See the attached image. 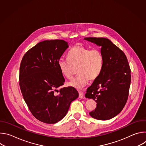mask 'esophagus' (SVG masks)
<instances>
[{
	"label": "esophagus",
	"instance_id": "obj_1",
	"mask_svg": "<svg viewBox=\"0 0 146 146\" xmlns=\"http://www.w3.org/2000/svg\"><path fill=\"white\" fill-rule=\"evenodd\" d=\"M84 93L82 92H79V98L80 99H84Z\"/></svg>",
	"mask_w": 146,
	"mask_h": 146
}]
</instances>
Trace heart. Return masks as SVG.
Wrapping results in <instances>:
<instances>
[{
	"instance_id": "b5f03b06",
	"label": "heart",
	"mask_w": 146,
	"mask_h": 146,
	"mask_svg": "<svg viewBox=\"0 0 146 146\" xmlns=\"http://www.w3.org/2000/svg\"><path fill=\"white\" fill-rule=\"evenodd\" d=\"M68 60L60 59L58 66L62 75L68 79L73 77L74 68L78 67V75L68 83L70 87L82 90L90 80H96L103 66V57L98 49L81 46L73 47L68 54Z\"/></svg>"
}]
</instances>
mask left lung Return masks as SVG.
Wrapping results in <instances>:
<instances>
[{
    "mask_svg": "<svg viewBox=\"0 0 146 146\" xmlns=\"http://www.w3.org/2000/svg\"><path fill=\"white\" fill-rule=\"evenodd\" d=\"M84 40L100 47L103 66L99 77L87 90L86 98L96 102L94 118L108 120L123 109L127 103L131 81V69L126 55L105 37H86Z\"/></svg>",
    "mask_w": 146,
    "mask_h": 146,
    "instance_id": "1",
    "label": "left lung"
}]
</instances>
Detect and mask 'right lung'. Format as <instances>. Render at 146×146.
Listing matches in <instances>:
<instances>
[{"label": "right lung", "instance_id": "obj_1", "mask_svg": "<svg viewBox=\"0 0 146 146\" xmlns=\"http://www.w3.org/2000/svg\"><path fill=\"white\" fill-rule=\"evenodd\" d=\"M68 47L63 40L41 41L26 52L21 62L19 86L24 99L33 115L44 123L61 120L78 97L73 87L57 90L65 81L58 62Z\"/></svg>", "mask_w": 146, "mask_h": 146}]
</instances>
